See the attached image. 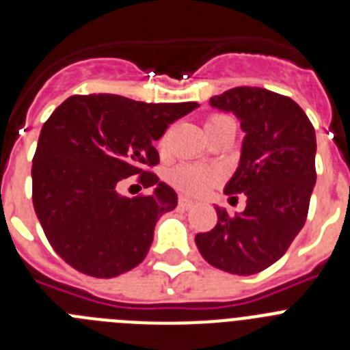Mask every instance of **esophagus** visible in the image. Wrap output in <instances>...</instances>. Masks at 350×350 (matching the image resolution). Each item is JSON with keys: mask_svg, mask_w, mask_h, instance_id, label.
I'll return each mask as SVG.
<instances>
[{"mask_svg": "<svg viewBox=\"0 0 350 350\" xmlns=\"http://www.w3.org/2000/svg\"><path fill=\"white\" fill-rule=\"evenodd\" d=\"M178 203H180L182 208H185V210H189V208H193V206H194L193 200H189V198H185V196L178 198Z\"/></svg>", "mask_w": 350, "mask_h": 350, "instance_id": "1", "label": "esophagus"}]
</instances>
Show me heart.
Here are the masks:
<instances>
[{"instance_id":"b5f03b06","label":"heart","mask_w":350,"mask_h":350,"mask_svg":"<svg viewBox=\"0 0 350 350\" xmlns=\"http://www.w3.org/2000/svg\"><path fill=\"white\" fill-rule=\"evenodd\" d=\"M230 119L226 116H212L206 124H213V122H221V120ZM205 124V126H206ZM219 175L215 170L206 168V166L200 165H180L177 168H173L170 173V180L172 184L180 189L182 193L191 194V196H202L212 189L215 182H217Z\"/></svg>"}]
</instances>
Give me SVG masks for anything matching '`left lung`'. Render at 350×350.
Listing matches in <instances>:
<instances>
[{
	"label": "left lung",
	"mask_w": 350,
	"mask_h": 350,
	"mask_svg": "<svg viewBox=\"0 0 350 350\" xmlns=\"http://www.w3.org/2000/svg\"><path fill=\"white\" fill-rule=\"evenodd\" d=\"M233 112L245 138L224 193L245 194L242 213L217 206V224L196 234L200 254L222 271L254 275L279 261L307 221L315 185V131L296 101L261 88H234L210 98Z\"/></svg>",
	"instance_id": "left-lung-1"
}]
</instances>
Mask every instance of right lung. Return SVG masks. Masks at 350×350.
<instances>
[{
    "mask_svg": "<svg viewBox=\"0 0 350 350\" xmlns=\"http://www.w3.org/2000/svg\"><path fill=\"white\" fill-rule=\"evenodd\" d=\"M200 105L144 103L117 94L70 96L40 133L33 157V206L54 250L75 270L112 279L138 267L154 228L177 193L144 166L159 163L154 142ZM140 174L147 197L116 191Z\"/></svg>",
    "mask_w": 350,
    "mask_h": 350,
    "instance_id": "obj_1",
    "label": "right lung"
}]
</instances>
